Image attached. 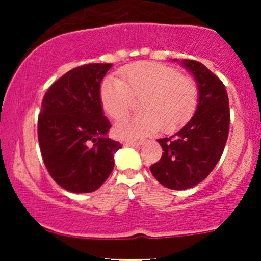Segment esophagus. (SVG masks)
I'll return each instance as SVG.
<instances>
[{
    "label": "esophagus",
    "instance_id": "esophagus-1",
    "mask_svg": "<svg viewBox=\"0 0 261 261\" xmlns=\"http://www.w3.org/2000/svg\"><path fill=\"white\" fill-rule=\"evenodd\" d=\"M145 142V140H140V141H124L122 145L124 146H140Z\"/></svg>",
    "mask_w": 261,
    "mask_h": 261
}]
</instances>
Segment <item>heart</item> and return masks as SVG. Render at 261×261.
Returning a JSON list of instances; mask_svg holds the SVG:
<instances>
[{"instance_id": "1", "label": "heart", "mask_w": 261, "mask_h": 261, "mask_svg": "<svg viewBox=\"0 0 261 261\" xmlns=\"http://www.w3.org/2000/svg\"><path fill=\"white\" fill-rule=\"evenodd\" d=\"M122 81L107 77L99 88L104 112L114 119L125 115L133 98L140 99L141 113L124 118L115 125L120 139H137L161 128L172 133L195 113L199 101V86L180 71L157 62H140L121 71Z\"/></svg>"}]
</instances>
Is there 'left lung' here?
Returning <instances> with one entry per match:
<instances>
[{"instance_id": "1", "label": "left lung", "mask_w": 261, "mask_h": 261, "mask_svg": "<svg viewBox=\"0 0 261 261\" xmlns=\"http://www.w3.org/2000/svg\"><path fill=\"white\" fill-rule=\"evenodd\" d=\"M181 65L199 86L196 112L178 133L157 140L163 153L149 168L163 187L173 190L195 187L212 172L223 153L230 120L222 81L195 60H182Z\"/></svg>"}]
</instances>
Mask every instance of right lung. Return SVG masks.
I'll return each instance as SVG.
<instances>
[{
	"instance_id": "right-lung-1",
	"label": "right lung",
	"mask_w": 261,
	"mask_h": 261,
	"mask_svg": "<svg viewBox=\"0 0 261 261\" xmlns=\"http://www.w3.org/2000/svg\"><path fill=\"white\" fill-rule=\"evenodd\" d=\"M112 64H88L50 86L38 119V140L47 172L71 193H92L114 169L121 145L108 137L112 127L99 99L101 80Z\"/></svg>"
}]
</instances>
